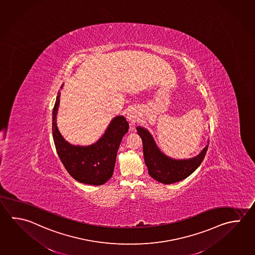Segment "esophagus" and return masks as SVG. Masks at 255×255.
I'll list each match as a JSON object with an SVG mask.
<instances>
[{"label": "esophagus", "mask_w": 255, "mask_h": 255, "mask_svg": "<svg viewBox=\"0 0 255 255\" xmlns=\"http://www.w3.org/2000/svg\"><path fill=\"white\" fill-rule=\"evenodd\" d=\"M127 119H128V121L130 122L131 125L135 124V123L138 121V119H139L138 112L135 110V109L129 111V112L127 113Z\"/></svg>", "instance_id": "obj_1"}]
</instances>
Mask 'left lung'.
I'll return each instance as SVG.
<instances>
[{
    "instance_id": "8db88e82",
    "label": "left lung",
    "mask_w": 255,
    "mask_h": 255,
    "mask_svg": "<svg viewBox=\"0 0 255 255\" xmlns=\"http://www.w3.org/2000/svg\"><path fill=\"white\" fill-rule=\"evenodd\" d=\"M136 130L142 140L145 164L149 176L163 184H172L188 178L199 167L207 153L208 145L190 159H171L160 151L149 130L140 126Z\"/></svg>"
}]
</instances>
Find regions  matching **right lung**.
<instances>
[{"label":"right lung","instance_id":"add662e5","mask_svg":"<svg viewBox=\"0 0 255 255\" xmlns=\"http://www.w3.org/2000/svg\"><path fill=\"white\" fill-rule=\"evenodd\" d=\"M63 85L61 86L62 89ZM60 93L58 92L52 113V133L58 157L72 178L78 182L99 186L113 176L116 155L121 141L129 129L123 116L111 121L105 133L96 142L88 146L70 144L63 138L57 125Z\"/></svg>","mask_w":255,"mask_h":255}]
</instances>
